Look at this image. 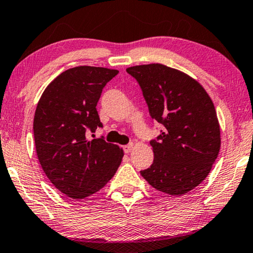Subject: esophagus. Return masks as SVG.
<instances>
[{
	"label": "esophagus",
	"mask_w": 253,
	"mask_h": 253,
	"mask_svg": "<svg viewBox=\"0 0 253 253\" xmlns=\"http://www.w3.org/2000/svg\"><path fill=\"white\" fill-rule=\"evenodd\" d=\"M133 146H134L133 143L128 144V145H125V146H124V152H125L126 154H128L131 151V148H133Z\"/></svg>",
	"instance_id": "34e87169"
}]
</instances>
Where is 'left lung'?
Masks as SVG:
<instances>
[{
    "instance_id": "left-lung-1",
    "label": "left lung",
    "mask_w": 253,
    "mask_h": 253,
    "mask_svg": "<svg viewBox=\"0 0 253 253\" xmlns=\"http://www.w3.org/2000/svg\"><path fill=\"white\" fill-rule=\"evenodd\" d=\"M126 71L141 86L152 119L164 126L150 142L154 160L142 177L164 194H187L205 180L217 159L220 129L214 103L195 79L163 64Z\"/></svg>"
}]
</instances>
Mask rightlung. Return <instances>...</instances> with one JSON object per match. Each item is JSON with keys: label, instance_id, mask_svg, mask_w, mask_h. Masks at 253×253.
I'll use <instances>...</instances> for the list:
<instances>
[{"label": "right lung", "instance_id": "1", "mask_svg": "<svg viewBox=\"0 0 253 253\" xmlns=\"http://www.w3.org/2000/svg\"><path fill=\"white\" fill-rule=\"evenodd\" d=\"M117 70L76 66L59 74L43 91L36 108V151L50 182L73 199L93 195L114 177L124 151L87 133L102 127L97 103Z\"/></svg>", "mask_w": 253, "mask_h": 253}]
</instances>
